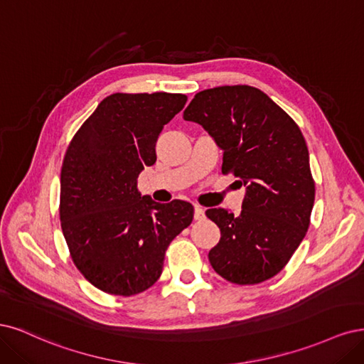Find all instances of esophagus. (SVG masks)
<instances>
[{
  "label": "esophagus",
  "mask_w": 364,
  "mask_h": 364,
  "mask_svg": "<svg viewBox=\"0 0 364 364\" xmlns=\"http://www.w3.org/2000/svg\"><path fill=\"white\" fill-rule=\"evenodd\" d=\"M205 216V212H204V208L199 205V204H195V219L196 220H199V219H203Z\"/></svg>",
  "instance_id": "obj_1"
}]
</instances>
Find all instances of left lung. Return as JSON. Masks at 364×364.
Segmentation results:
<instances>
[{
  "label": "left lung",
  "mask_w": 364,
  "mask_h": 364,
  "mask_svg": "<svg viewBox=\"0 0 364 364\" xmlns=\"http://www.w3.org/2000/svg\"><path fill=\"white\" fill-rule=\"evenodd\" d=\"M184 121L196 122L224 151L222 172L245 186L242 212L208 208L220 230L210 250L215 271L231 283L272 278L296 251L310 225L314 181L306 139L290 116L264 92L220 86L199 92Z\"/></svg>",
  "instance_id": "1"
}]
</instances>
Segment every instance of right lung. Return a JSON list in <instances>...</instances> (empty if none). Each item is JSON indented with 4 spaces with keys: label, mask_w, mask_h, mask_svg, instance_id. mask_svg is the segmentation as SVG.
<instances>
[{
    "label": "right lung",
    "mask_w": 364,
    "mask_h": 364,
    "mask_svg": "<svg viewBox=\"0 0 364 364\" xmlns=\"http://www.w3.org/2000/svg\"><path fill=\"white\" fill-rule=\"evenodd\" d=\"M186 101L181 93H113L68 146L63 236L78 271L110 295L132 296L154 284L169 243L193 219L191 203L160 204L137 191L139 173L157 160L163 127Z\"/></svg>",
    "instance_id": "1"
}]
</instances>
